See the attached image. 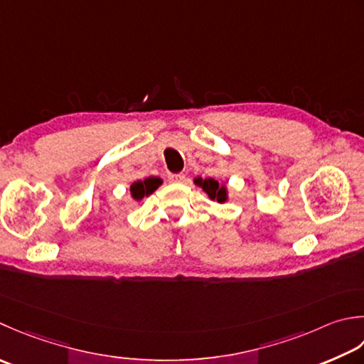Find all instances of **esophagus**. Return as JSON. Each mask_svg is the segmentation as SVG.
I'll list each match as a JSON object with an SVG mask.
<instances>
[{"instance_id": "1", "label": "esophagus", "mask_w": 364, "mask_h": 364, "mask_svg": "<svg viewBox=\"0 0 364 364\" xmlns=\"http://www.w3.org/2000/svg\"><path fill=\"white\" fill-rule=\"evenodd\" d=\"M167 178L170 183H183L184 180H186V176H184L183 173H168Z\"/></svg>"}]
</instances>
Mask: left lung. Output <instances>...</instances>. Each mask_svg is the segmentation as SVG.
Wrapping results in <instances>:
<instances>
[{
	"label": "left lung",
	"mask_w": 364,
	"mask_h": 364,
	"mask_svg": "<svg viewBox=\"0 0 364 364\" xmlns=\"http://www.w3.org/2000/svg\"><path fill=\"white\" fill-rule=\"evenodd\" d=\"M196 183L198 186H202V189L208 194L211 200H218V202H225L227 194H225V188L220 186V184L215 180V178H206V180H202V178H197Z\"/></svg>",
	"instance_id": "8db88e82"
}]
</instances>
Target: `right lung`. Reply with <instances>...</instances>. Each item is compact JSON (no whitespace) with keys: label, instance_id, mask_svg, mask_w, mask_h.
<instances>
[{"label":"right lung","instance_id":"1","mask_svg":"<svg viewBox=\"0 0 364 364\" xmlns=\"http://www.w3.org/2000/svg\"><path fill=\"white\" fill-rule=\"evenodd\" d=\"M162 181L159 178H146L145 181H135L131 184V194L135 198V200H141L145 196L151 194Z\"/></svg>","mask_w":364,"mask_h":364}]
</instances>
